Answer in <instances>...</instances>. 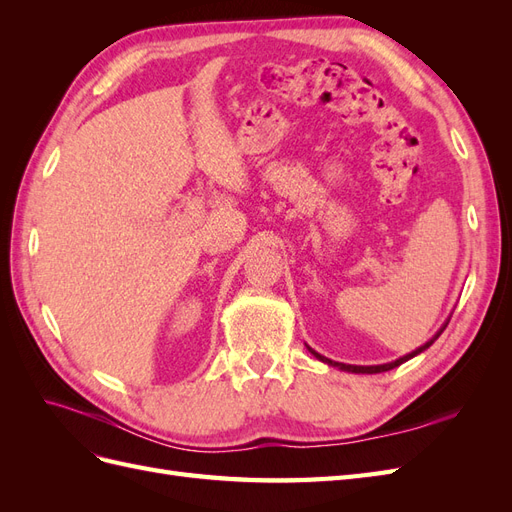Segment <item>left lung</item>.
<instances>
[{
    "label": "left lung",
    "instance_id": "1",
    "mask_svg": "<svg viewBox=\"0 0 512 512\" xmlns=\"http://www.w3.org/2000/svg\"><path fill=\"white\" fill-rule=\"evenodd\" d=\"M446 327V324H444ZM444 331V329H442ZM440 331V333H442ZM440 333L436 335V337H431L429 342L425 344V346H421L418 350H414L412 354H406V356H401V359H397V361H393V363H386V365H369V367H361V365H346V363H335V361H329V359H324V356H320L318 352H314L312 350V354L316 356V359H320V361H324V363H329V365H333V367H339V369H344V371H354V374H380V371H389V369H395V367H399L401 363H406L408 359H412V356H416L418 352H423V350H427L433 342H436V339L440 337Z\"/></svg>",
    "mask_w": 512,
    "mask_h": 512
}]
</instances>
